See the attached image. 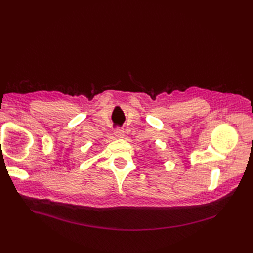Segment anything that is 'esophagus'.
Instances as JSON below:
<instances>
[{
    "label": "esophagus",
    "mask_w": 253,
    "mask_h": 253,
    "mask_svg": "<svg viewBox=\"0 0 253 253\" xmlns=\"http://www.w3.org/2000/svg\"><path fill=\"white\" fill-rule=\"evenodd\" d=\"M124 129H121V128H116L114 131V135L117 137V138H124Z\"/></svg>",
    "instance_id": "34e87169"
}]
</instances>
